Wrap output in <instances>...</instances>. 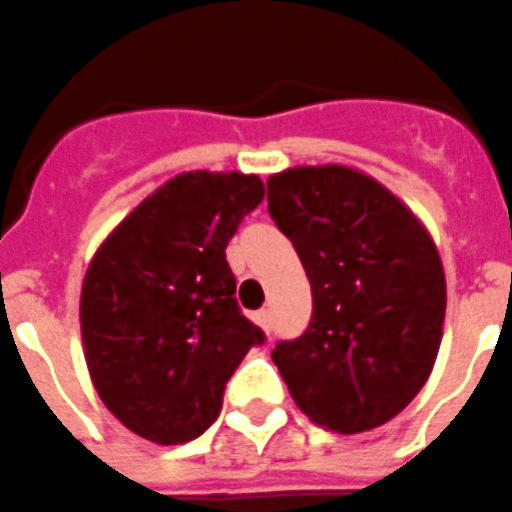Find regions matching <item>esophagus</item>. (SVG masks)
Masks as SVG:
<instances>
[{
  "mask_svg": "<svg viewBox=\"0 0 512 512\" xmlns=\"http://www.w3.org/2000/svg\"><path fill=\"white\" fill-rule=\"evenodd\" d=\"M253 321L259 323L261 329L269 331V310H259V313H256V316H253Z\"/></svg>",
  "mask_w": 512,
  "mask_h": 512,
  "instance_id": "1",
  "label": "esophagus"
}]
</instances>
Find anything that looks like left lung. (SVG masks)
Wrapping results in <instances>:
<instances>
[{
  "mask_svg": "<svg viewBox=\"0 0 512 512\" xmlns=\"http://www.w3.org/2000/svg\"><path fill=\"white\" fill-rule=\"evenodd\" d=\"M269 214L313 292L308 329L272 349L300 412L342 435L373 430L430 378L445 274L422 222L381 183L344 165L266 181Z\"/></svg>",
  "mask_w": 512,
  "mask_h": 512,
  "instance_id": "left-lung-1",
  "label": "left lung"
}]
</instances>
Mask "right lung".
<instances>
[{
	"instance_id": "add662e5",
	"label": "right lung",
	"mask_w": 512,
	"mask_h": 512,
	"mask_svg": "<svg viewBox=\"0 0 512 512\" xmlns=\"http://www.w3.org/2000/svg\"><path fill=\"white\" fill-rule=\"evenodd\" d=\"M261 199L259 176L183 173L95 253L80 300L87 370L103 404L139 438H199L240 360L264 344V331L240 313L225 259Z\"/></svg>"
}]
</instances>
